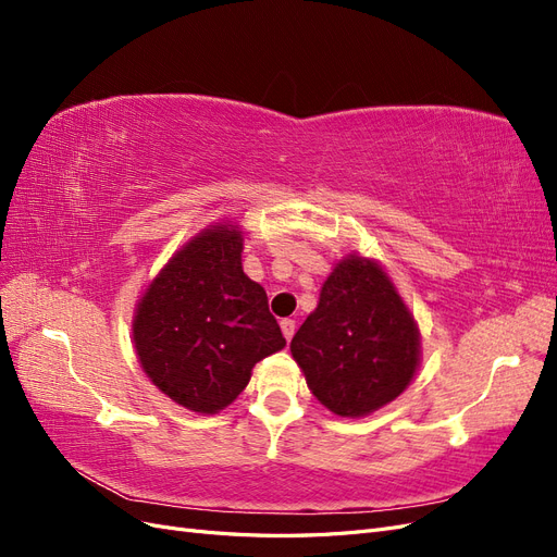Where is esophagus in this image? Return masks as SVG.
Here are the masks:
<instances>
[{
    "mask_svg": "<svg viewBox=\"0 0 557 557\" xmlns=\"http://www.w3.org/2000/svg\"><path fill=\"white\" fill-rule=\"evenodd\" d=\"M281 330H283L285 342H290V339H293V334H295V330H297L295 320H293V318H285V320H281Z\"/></svg>",
    "mask_w": 557,
    "mask_h": 557,
    "instance_id": "1",
    "label": "esophagus"
}]
</instances>
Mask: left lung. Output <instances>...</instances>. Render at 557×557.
I'll return each mask as SVG.
<instances>
[{
  "label": "left lung",
  "instance_id": "left-lung-1",
  "mask_svg": "<svg viewBox=\"0 0 557 557\" xmlns=\"http://www.w3.org/2000/svg\"><path fill=\"white\" fill-rule=\"evenodd\" d=\"M290 352L325 409L362 418L411 385L420 367V330L385 267L348 252L325 278Z\"/></svg>",
  "mask_w": 557,
  "mask_h": 557
}]
</instances>
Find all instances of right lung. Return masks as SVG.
<instances>
[{"label":"right lung","instance_id":"1","mask_svg":"<svg viewBox=\"0 0 557 557\" xmlns=\"http://www.w3.org/2000/svg\"><path fill=\"white\" fill-rule=\"evenodd\" d=\"M242 250L237 223H211L166 260L132 318L146 376L201 416L230 407L252 367L285 346L264 288L244 274Z\"/></svg>","mask_w":557,"mask_h":557}]
</instances>
